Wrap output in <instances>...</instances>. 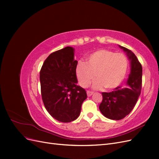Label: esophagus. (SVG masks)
Wrapping results in <instances>:
<instances>
[{
    "instance_id": "34e87169",
    "label": "esophagus",
    "mask_w": 159,
    "mask_h": 159,
    "mask_svg": "<svg viewBox=\"0 0 159 159\" xmlns=\"http://www.w3.org/2000/svg\"><path fill=\"white\" fill-rule=\"evenodd\" d=\"M93 91H87V95H88V96H91V95H93Z\"/></svg>"
}]
</instances>
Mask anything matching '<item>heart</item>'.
<instances>
[{"mask_svg":"<svg viewBox=\"0 0 159 159\" xmlns=\"http://www.w3.org/2000/svg\"><path fill=\"white\" fill-rule=\"evenodd\" d=\"M128 66L126 56L122 53L100 50L91 54L87 64L80 61L76 67V76L80 85L88 88L95 79V89L104 87L114 89L120 85L125 76Z\"/></svg>","mask_w":159,"mask_h":159,"instance_id":"heart-1","label":"heart"}]
</instances>
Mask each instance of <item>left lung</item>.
I'll return each instance as SVG.
<instances>
[{
    "instance_id": "8db88e82",
    "label": "left lung",
    "mask_w": 159,
    "mask_h": 159,
    "mask_svg": "<svg viewBox=\"0 0 159 159\" xmlns=\"http://www.w3.org/2000/svg\"><path fill=\"white\" fill-rule=\"evenodd\" d=\"M127 52L131 60V74L127 81L128 87L117 86L110 92H102V102L99 110L105 117L120 120L130 113L141 94L142 88V66L134 53L119 46Z\"/></svg>"
}]
</instances>
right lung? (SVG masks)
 <instances>
[{"mask_svg": "<svg viewBox=\"0 0 159 159\" xmlns=\"http://www.w3.org/2000/svg\"><path fill=\"white\" fill-rule=\"evenodd\" d=\"M74 48L68 46L52 53L43 64L40 80L43 103L52 117L62 123L79 117L85 90L77 85Z\"/></svg>", "mask_w": 159, "mask_h": 159, "instance_id": "right-lung-1", "label": "right lung"}]
</instances>
